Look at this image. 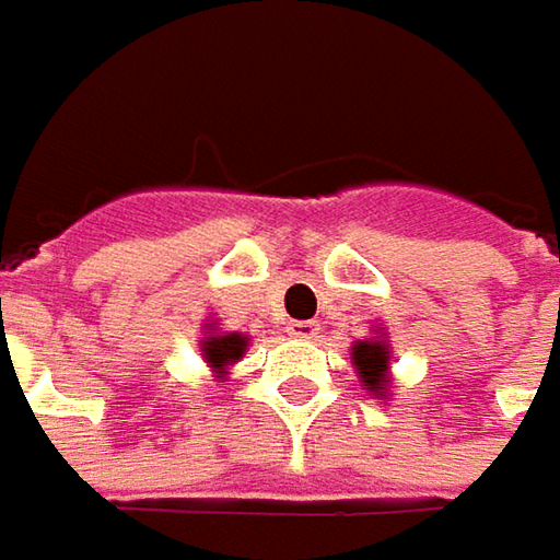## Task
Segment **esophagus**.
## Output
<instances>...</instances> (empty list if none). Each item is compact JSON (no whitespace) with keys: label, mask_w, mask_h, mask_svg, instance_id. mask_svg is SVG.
I'll return each mask as SVG.
<instances>
[{"label":"esophagus","mask_w":560,"mask_h":560,"mask_svg":"<svg viewBox=\"0 0 560 560\" xmlns=\"http://www.w3.org/2000/svg\"><path fill=\"white\" fill-rule=\"evenodd\" d=\"M288 332L294 336V339H316L319 336V323L316 319H294L291 326H288Z\"/></svg>","instance_id":"esophagus-1"}]
</instances>
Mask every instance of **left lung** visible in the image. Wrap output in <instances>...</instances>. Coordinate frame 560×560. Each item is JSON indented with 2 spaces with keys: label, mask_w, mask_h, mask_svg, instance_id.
I'll return each mask as SVG.
<instances>
[{
  "label": "left lung",
  "mask_w": 560,
  "mask_h": 560,
  "mask_svg": "<svg viewBox=\"0 0 560 560\" xmlns=\"http://www.w3.org/2000/svg\"><path fill=\"white\" fill-rule=\"evenodd\" d=\"M351 358H354V368L364 380V386L374 389V393H383L386 389V368H389L386 346L383 342H358Z\"/></svg>",
  "instance_id": "obj_1"
}]
</instances>
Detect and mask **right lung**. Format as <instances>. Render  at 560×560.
I'll return each instance as SVG.
<instances>
[{"label":"right lung","instance_id":"obj_1","mask_svg":"<svg viewBox=\"0 0 560 560\" xmlns=\"http://www.w3.org/2000/svg\"><path fill=\"white\" fill-rule=\"evenodd\" d=\"M244 351H247V336H237V332H231V336H212L209 342H202L206 361L212 368H218V371H224L228 364H234Z\"/></svg>","mask_w":560,"mask_h":560}]
</instances>
